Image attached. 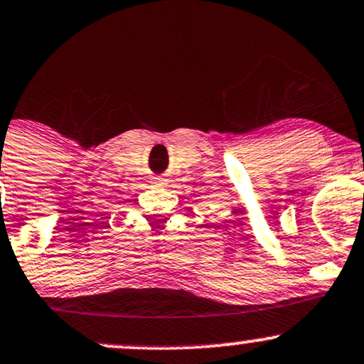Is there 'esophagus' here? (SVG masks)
<instances>
[{
  "instance_id": "esophagus-1",
  "label": "esophagus",
  "mask_w": 364,
  "mask_h": 364,
  "mask_svg": "<svg viewBox=\"0 0 364 364\" xmlns=\"http://www.w3.org/2000/svg\"><path fill=\"white\" fill-rule=\"evenodd\" d=\"M151 185H154V186H166L167 179H164L162 176H155V178H151Z\"/></svg>"
}]
</instances>
